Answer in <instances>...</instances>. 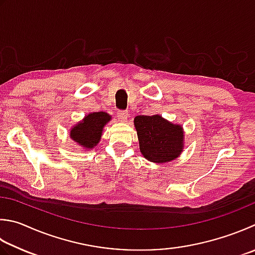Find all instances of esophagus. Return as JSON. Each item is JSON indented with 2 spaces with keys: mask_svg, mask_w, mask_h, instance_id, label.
Masks as SVG:
<instances>
[{
  "mask_svg": "<svg viewBox=\"0 0 255 255\" xmlns=\"http://www.w3.org/2000/svg\"><path fill=\"white\" fill-rule=\"evenodd\" d=\"M128 117V113L126 110H119L118 111V118L119 120H121V121H127V119Z\"/></svg>",
  "mask_w": 255,
  "mask_h": 255,
  "instance_id": "34e87169",
  "label": "esophagus"
}]
</instances>
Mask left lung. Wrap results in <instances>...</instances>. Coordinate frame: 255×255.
Instances as JSON below:
<instances>
[{
  "label": "left lung",
  "mask_w": 255,
  "mask_h": 255,
  "mask_svg": "<svg viewBox=\"0 0 255 255\" xmlns=\"http://www.w3.org/2000/svg\"><path fill=\"white\" fill-rule=\"evenodd\" d=\"M140 151L148 161L165 163L174 160L183 148V131L160 115H137L134 119Z\"/></svg>",
  "instance_id": "left-lung-1"
}]
</instances>
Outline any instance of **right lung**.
<instances>
[{"instance_id": "obj_1", "label": "right lung", "mask_w": 255, "mask_h": 255, "mask_svg": "<svg viewBox=\"0 0 255 255\" xmlns=\"http://www.w3.org/2000/svg\"><path fill=\"white\" fill-rule=\"evenodd\" d=\"M110 120L111 117L105 112L91 113L86 115L83 122H80L72 128L70 136L85 148H92L99 143L103 127Z\"/></svg>"}]
</instances>
